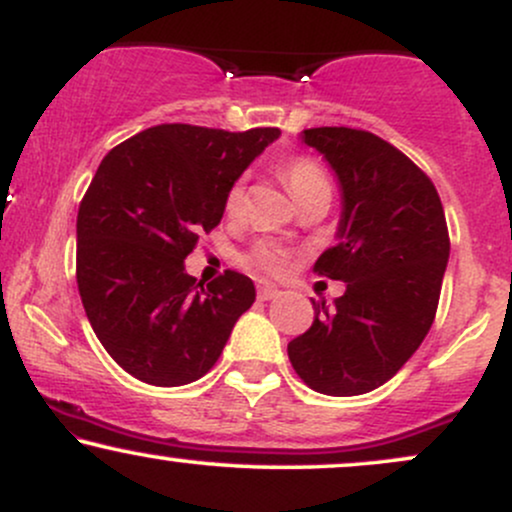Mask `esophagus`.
Wrapping results in <instances>:
<instances>
[{
  "instance_id": "obj_1",
  "label": "esophagus",
  "mask_w": 512,
  "mask_h": 512,
  "mask_svg": "<svg viewBox=\"0 0 512 512\" xmlns=\"http://www.w3.org/2000/svg\"><path fill=\"white\" fill-rule=\"evenodd\" d=\"M279 289L276 286H269V284H262L257 286V296H260V301H272V298L279 296Z\"/></svg>"
}]
</instances>
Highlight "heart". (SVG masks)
Masks as SVG:
<instances>
[{"label":"heart","instance_id":"b5f03b06","mask_svg":"<svg viewBox=\"0 0 512 512\" xmlns=\"http://www.w3.org/2000/svg\"><path fill=\"white\" fill-rule=\"evenodd\" d=\"M279 173L286 185H289L291 195L298 199V204L308 202V199H313L317 195H332L330 175H327V170L322 168V163L315 161V158L293 156L289 161L281 163ZM243 207L245 182L236 180L226 190V197H223V211H226V216L236 219V216L243 214ZM289 257L291 252L281 243H274V240H257L248 255H245V264L255 269V272L281 276L286 272V267H289Z\"/></svg>","mask_w":512,"mask_h":512}]
</instances>
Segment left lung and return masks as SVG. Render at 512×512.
I'll list each match as a JSON object with an SVG mask.
<instances>
[{
  "instance_id": "left-lung-1",
  "label": "left lung",
  "mask_w": 512,
  "mask_h": 512,
  "mask_svg": "<svg viewBox=\"0 0 512 512\" xmlns=\"http://www.w3.org/2000/svg\"><path fill=\"white\" fill-rule=\"evenodd\" d=\"M303 142L330 161L342 185L339 243L313 272L346 281L289 344L310 390L351 397L375 390L414 356L431 330L450 255L445 211L431 178L397 146L366 129L313 127Z\"/></svg>"
}]
</instances>
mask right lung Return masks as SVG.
<instances>
[{"label":"right lung","mask_w":512,"mask_h":512,"mask_svg":"<svg viewBox=\"0 0 512 512\" xmlns=\"http://www.w3.org/2000/svg\"><path fill=\"white\" fill-rule=\"evenodd\" d=\"M276 127L226 132L156 125L108 151L76 216V284L113 361L158 387L195 383L219 361L255 303L245 274L204 286L185 257L223 216V197L279 137Z\"/></svg>","instance_id":"1"}]
</instances>
